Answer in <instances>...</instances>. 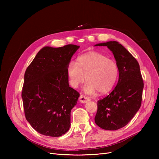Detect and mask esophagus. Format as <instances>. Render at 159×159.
I'll use <instances>...</instances> for the list:
<instances>
[{
    "label": "esophagus",
    "mask_w": 159,
    "mask_h": 159,
    "mask_svg": "<svg viewBox=\"0 0 159 159\" xmlns=\"http://www.w3.org/2000/svg\"><path fill=\"white\" fill-rule=\"evenodd\" d=\"M79 99H80V102L84 103H87V102H88V101L90 100V99H89V98L86 97L85 95H81L80 96Z\"/></svg>",
    "instance_id": "1"
}]
</instances>
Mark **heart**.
I'll use <instances>...</instances> for the list:
<instances>
[{
    "instance_id": "1",
    "label": "heart",
    "mask_w": 159,
    "mask_h": 159,
    "mask_svg": "<svg viewBox=\"0 0 159 159\" xmlns=\"http://www.w3.org/2000/svg\"><path fill=\"white\" fill-rule=\"evenodd\" d=\"M70 82L74 88L87 81L84 90L88 94L107 93L116 81L118 68L115 61L99 52L81 56L78 64L71 61L68 66Z\"/></svg>"
}]
</instances>
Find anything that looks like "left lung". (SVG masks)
Listing matches in <instances>:
<instances>
[{"label":"left lung","mask_w":159,"mask_h":159,"mask_svg":"<svg viewBox=\"0 0 159 159\" xmlns=\"http://www.w3.org/2000/svg\"><path fill=\"white\" fill-rule=\"evenodd\" d=\"M113 52L119 70L116 87L106 97L98 101L95 122L103 129L115 131L131 121L141 105L144 84L137 60L116 41L100 43Z\"/></svg>","instance_id":"obj_1"}]
</instances>
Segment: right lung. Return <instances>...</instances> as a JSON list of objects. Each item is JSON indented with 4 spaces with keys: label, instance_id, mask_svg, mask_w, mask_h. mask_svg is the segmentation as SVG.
Masks as SVG:
<instances>
[{
    "label": "right lung",
    "instance_id": "add662e5",
    "mask_svg": "<svg viewBox=\"0 0 159 159\" xmlns=\"http://www.w3.org/2000/svg\"><path fill=\"white\" fill-rule=\"evenodd\" d=\"M79 48L44 47L25 71L22 90L25 117L44 135L60 137L70 129L71 110L80 93L70 87L68 66Z\"/></svg>",
    "mask_w": 159,
    "mask_h": 159
}]
</instances>
